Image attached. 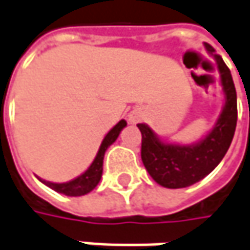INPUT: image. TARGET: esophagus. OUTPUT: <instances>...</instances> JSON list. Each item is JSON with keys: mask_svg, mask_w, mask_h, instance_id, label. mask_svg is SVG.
Returning <instances> with one entry per match:
<instances>
[{"mask_svg": "<svg viewBox=\"0 0 250 250\" xmlns=\"http://www.w3.org/2000/svg\"><path fill=\"white\" fill-rule=\"evenodd\" d=\"M128 120H130L131 123H137V122L141 120V114H140V113H131L130 117H128Z\"/></svg>", "mask_w": 250, "mask_h": 250, "instance_id": "34e87169", "label": "esophagus"}]
</instances>
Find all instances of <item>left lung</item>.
Segmentation results:
<instances>
[{
    "label": "left lung",
    "instance_id": "left-lung-1",
    "mask_svg": "<svg viewBox=\"0 0 250 250\" xmlns=\"http://www.w3.org/2000/svg\"><path fill=\"white\" fill-rule=\"evenodd\" d=\"M205 48L218 62L225 92V106L212 131L197 144L177 146L160 141L148 125H137L141 131L143 164L155 183L166 188H185L207 177L227 154L235 134L238 104L230 70L209 43H205Z\"/></svg>",
    "mask_w": 250,
    "mask_h": 250
}]
</instances>
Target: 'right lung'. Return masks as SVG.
<instances>
[{"mask_svg": "<svg viewBox=\"0 0 250 250\" xmlns=\"http://www.w3.org/2000/svg\"><path fill=\"white\" fill-rule=\"evenodd\" d=\"M127 123L125 120H120L117 125L111 128L110 131L106 134V137L102 141V146L97 151L95 161L92 163V166L86 169L82 175H79L78 178L69 181V183L63 184H56V183H49V181H45V180H41L45 185H48L49 188H52L53 191L56 192H61V194H65L67 197H81L84 195L87 192H90L96 185L99 184L100 178H102V172H103V158H104V153L106 150L109 148V146H111L116 139L119 137L120 131L125 128Z\"/></svg>", "mask_w": 250, "mask_h": 250, "instance_id": "obj_1", "label": "right lung"}]
</instances>
